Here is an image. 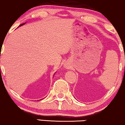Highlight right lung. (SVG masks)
<instances>
[{"label": "right lung", "instance_id": "obj_1", "mask_svg": "<svg viewBox=\"0 0 125 125\" xmlns=\"http://www.w3.org/2000/svg\"><path fill=\"white\" fill-rule=\"evenodd\" d=\"M26 24V22H25V23H23V24H21V25H19V26H18V27H21V26H22V25H24V24ZM54 74H55V73H54Z\"/></svg>", "mask_w": 125, "mask_h": 125}]
</instances>
